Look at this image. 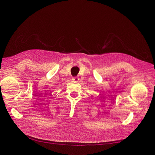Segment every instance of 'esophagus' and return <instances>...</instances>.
Wrapping results in <instances>:
<instances>
[{"mask_svg":"<svg viewBox=\"0 0 155 155\" xmlns=\"http://www.w3.org/2000/svg\"><path fill=\"white\" fill-rule=\"evenodd\" d=\"M72 80H73V81H75V82H78L79 78H78V77H74V78H72Z\"/></svg>","mask_w":155,"mask_h":155,"instance_id":"1","label":"esophagus"}]
</instances>
